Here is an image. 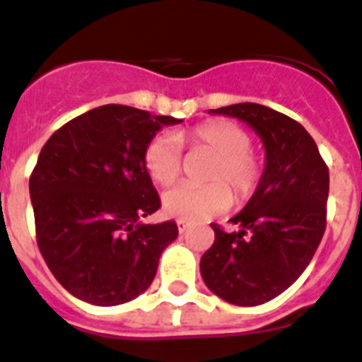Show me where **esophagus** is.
Listing matches in <instances>:
<instances>
[{"label": "esophagus", "mask_w": 362, "mask_h": 362, "mask_svg": "<svg viewBox=\"0 0 362 362\" xmlns=\"http://www.w3.org/2000/svg\"><path fill=\"white\" fill-rule=\"evenodd\" d=\"M176 225H178V230L180 232H186L187 228H189V223L184 221V219H178V221H176Z\"/></svg>", "instance_id": "obj_1"}]
</instances>
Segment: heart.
Instances as JSON below:
<instances>
[{
	"label": "heart",
	"instance_id": "heart-1",
	"mask_svg": "<svg viewBox=\"0 0 362 362\" xmlns=\"http://www.w3.org/2000/svg\"><path fill=\"white\" fill-rule=\"evenodd\" d=\"M193 152L214 156L204 171V186H178L165 191L161 204L167 216L202 221L223 214L234 202L243 204L257 193L264 175V160L251 146L252 135L234 120L216 119L178 135ZM143 163L152 180L171 186L182 175V152L175 135L158 134L145 146Z\"/></svg>",
	"mask_w": 362,
	"mask_h": 362
}]
</instances>
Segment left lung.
Returning <instances> with one entry per match:
<instances>
[{
  "label": "left lung",
  "instance_id": "obj_1",
  "mask_svg": "<svg viewBox=\"0 0 362 362\" xmlns=\"http://www.w3.org/2000/svg\"><path fill=\"white\" fill-rule=\"evenodd\" d=\"M211 113L247 122L266 146L262 182L230 219L238 230L211 223L216 240L201 258L211 292L255 307L292 286L313 260L327 225L329 169L310 134L284 113L251 102Z\"/></svg>",
  "mask_w": 362,
  "mask_h": 362
}]
</instances>
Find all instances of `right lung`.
Returning a JSON list of instances; mask_svg holds the SVG:
<instances>
[{
    "instance_id": "add662e5",
    "label": "right lung",
    "mask_w": 362,
    "mask_h": 362,
    "mask_svg": "<svg viewBox=\"0 0 362 362\" xmlns=\"http://www.w3.org/2000/svg\"><path fill=\"white\" fill-rule=\"evenodd\" d=\"M176 122L107 104L69 120L42 146L29 176L37 243L49 272L78 299L113 307L154 281L178 227L139 221L161 206L143 152L161 126Z\"/></svg>"
}]
</instances>
